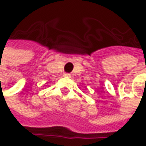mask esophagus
I'll return each instance as SVG.
<instances>
[{"label":"esophagus","mask_w":146,"mask_h":146,"mask_svg":"<svg viewBox=\"0 0 146 146\" xmlns=\"http://www.w3.org/2000/svg\"><path fill=\"white\" fill-rule=\"evenodd\" d=\"M64 76H66V77H70V76H71V75H70V74H69V73H64Z\"/></svg>","instance_id":"1"}]
</instances>
